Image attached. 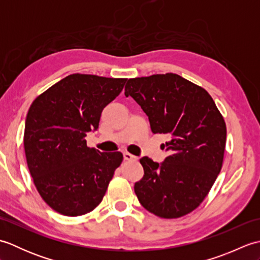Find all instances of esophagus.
Wrapping results in <instances>:
<instances>
[{
  "mask_svg": "<svg viewBox=\"0 0 260 260\" xmlns=\"http://www.w3.org/2000/svg\"><path fill=\"white\" fill-rule=\"evenodd\" d=\"M124 159H125V161H135V159H137V157L135 155H133V154H131L128 152H125L124 153Z\"/></svg>",
  "mask_w": 260,
  "mask_h": 260,
  "instance_id": "obj_1",
  "label": "esophagus"
}]
</instances>
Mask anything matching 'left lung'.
Wrapping results in <instances>:
<instances>
[{
  "label": "left lung",
  "instance_id": "left-lung-1",
  "mask_svg": "<svg viewBox=\"0 0 260 260\" xmlns=\"http://www.w3.org/2000/svg\"><path fill=\"white\" fill-rule=\"evenodd\" d=\"M125 96L148 116L154 134H167L169 156L140 162L144 176L134 191L147 211L174 219L200 206L222 168L227 127L209 92L176 74L128 79Z\"/></svg>",
  "mask_w": 260,
  "mask_h": 260
}]
</instances>
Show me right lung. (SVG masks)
I'll use <instances>...</instances> for the list:
<instances>
[{
  "mask_svg": "<svg viewBox=\"0 0 260 260\" xmlns=\"http://www.w3.org/2000/svg\"><path fill=\"white\" fill-rule=\"evenodd\" d=\"M125 82L73 74L31 104L23 139L26 163L39 194L54 211L78 217L102 202L123 154L88 147L85 137L98 128L103 109Z\"/></svg>",
  "mask_w": 260,
  "mask_h": 260,
  "instance_id": "right-lung-1",
  "label": "right lung"
}]
</instances>
